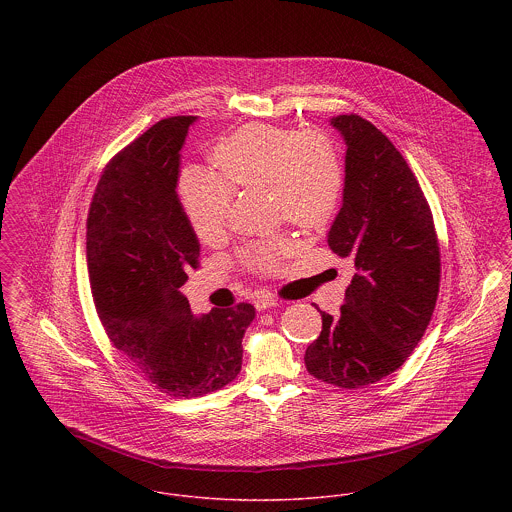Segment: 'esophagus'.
Segmentation results:
<instances>
[{
    "instance_id": "34e87169",
    "label": "esophagus",
    "mask_w": 512,
    "mask_h": 512,
    "mask_svg": "<svg viewBox=\"0 0 512 512\" xmlns=\"http://www.w3.org/2000/svg\"><path fill=\"white\" fill-rule=\"evenodd\" d=\"M278 305H280V301H278L276 297H272V295H266V297H258V299H256V309H258V311L274 309V307H278Z\"/></svg>"
}]
</instances>
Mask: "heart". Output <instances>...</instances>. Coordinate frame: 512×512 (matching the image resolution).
Wrapping results in <instances>:
<instances>
[{"mask_svg": "<svg viewBox=\"0 0 512 512\" xmlns=\"http://www.w3.org/2000/svg\"><path fill=\"white\" fill-rule=\"evenodd\" d=\"M221 175L191 165L181 173L179 199L201 242L226 232L236 189H268L278 219L305 230L325 228L345 189V161L337 140L319 128L297 132L274 124H246L213 149ZM290 236L258 240L242 248L240 262L258 274H274L293 252Z\"/></svg>", "mask_w": 512, "mask_h": 512, "instance_id": "b5f03b06", "label": "heart"}]
</instances>
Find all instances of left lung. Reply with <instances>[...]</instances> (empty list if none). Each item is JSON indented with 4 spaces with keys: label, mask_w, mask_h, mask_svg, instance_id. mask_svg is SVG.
Returning <instances> with one entry per match:
<instances>
[{
    "label": "left lung",
    "mask_w": 512,
    "mask_h": 512,
    "mask_svg": "<svg viewBox=\"0 0 512 512\" xmlns=\"http://www.w3.org/2000/svg\"><path fill=\"white\" fill-rule=\"evenodd\" d=\"M331 124L347 155L343 207L327 240L355 260L357 274L339 317L321 311V335L303 361L321 382L363 388L404 365L424 337L438 301L439 242L424 191L394 144L357 114Z\"/></svg>",
    "instance_id": "obj_1"
}]
</instances>
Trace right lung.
I'll return each mask as SVG.
<instances>
[{"instance_id": "right-lung-1", "label": "right lung", "mask_w": 512, "mask_h": 512, "mask_svg": "<svg viewBox=\"0 0 512 512\" xmlns=\"http://www.w3.org/2000/svg\"><path fill=\"white\" fill-rule=\"evenodd\" d=\"M195 116L153 124L104 167L86 219V264L110 343L155 390L195 398L224 388L242 366L256 309L238 303L203 317L179 288L199 268V240L179 197V151Z\"/></svg>"}]
</instances>
